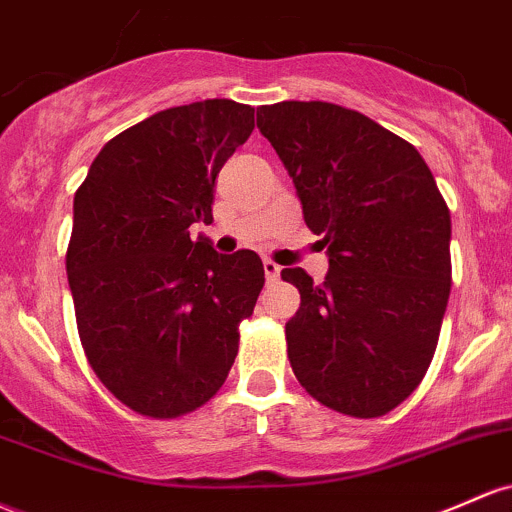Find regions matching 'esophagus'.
Instances as JSON below:
<instances>
[{
    "label": "esophagus",
    "instance_id": "34e87169",
    "mask_svg": "<svg viewBox=\"0 0 512 512\" xmlns=\"http://www.w3.org/2000/svg\"><path fill=\"white\" fill-rule=\"evenodd\" d=\"M262 265H265V277H267V282H277L279 274H282V267H279L277 262H272V260H265V262H262Z\"/></svg>",
    "mask_w": 512,
    "mask_h": 512
}]
</instances>
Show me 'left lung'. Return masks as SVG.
<instances>
[{
  "label": "left lung",
  "mask_w": 512,
  "mask_h": 512,
  "mask_svg": "<svg viewBox=\"0 0 512 512\" xmlns=\"http://www.w3.org/2000/svg\"><path fill=\"white\" fill-rule=\"evenodd\" d=\"M257 128L328 247L323 284L282 269L301 294L291 369L333 411L389 413L423 381L447 311L452 221L435 177L408 140L328 101L262 106Z\"/></svg>",
  "instance_id": "1"
}]
</instances>
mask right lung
I'll return each instance as SVG.
<instances>
[{
	"label": "right lung",
	"mask_w": 512,
	"mask_h": 512,
	"mask_svg": "<svg viewBox=\"0 0 512 512\" xmlns=\"http://www.w3.org/2000/svg\"><path fill=\"white\" fill-rule=\"evenodd\" d=\"M255 128V109L206 99L157 111L111 138L75 194L67 282L94 374L150 418L196 411L223 386L265 267L192 238L213 187Z\"/></svg>",
	"instance_id": "1"
}]
</instances>
